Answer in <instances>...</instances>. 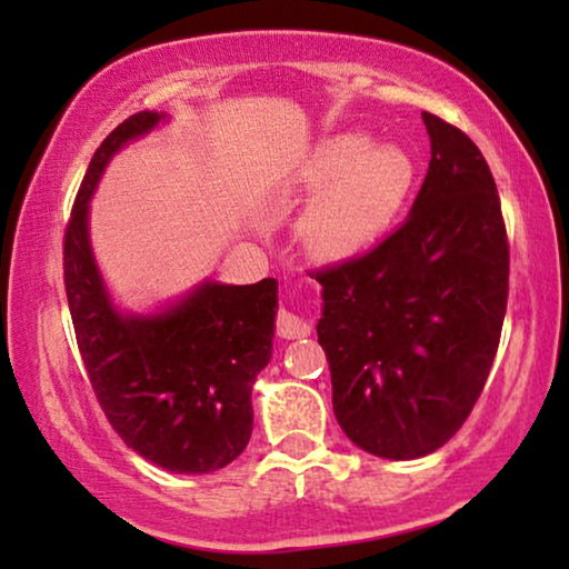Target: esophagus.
<instances>
[{
	"mask_svg": "<svg viewBox=\"0 0 569 569\" xmlns=\"http://www.w3.org/2000/svg\"><path fill=\"white\" fill-rule=\"evenodd\" d=\"M277 333L282 339H302L310 333V323L306 318L292 313V310H279L277 313Z\"/></svg>",
	"mask_w": 569,
	"mask_h": 569,
	"instance_id": "obj_1",
	"label": "esophagus"
}]
</instances>
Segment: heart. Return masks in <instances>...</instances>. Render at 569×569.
Here are the masks:
<instances>
[{
    "label": "heart",
    "mask_w": 569,
    "mask_h": 569,
    "mask_svg": "<svg viewBox=\"0 0 569 569\" xmlns=\"http://www.w3.org/2000/svg\"><path fill=\"white\" fill-rule=\"evenodd\" d=\"M417 181L415 158L362 131L326 137L292 173L295 189L316 193L300 217V240L313 259L341 263L378 243L407 207Z\"/></svg>",
    "instance_id": "1"
}]
</instances>
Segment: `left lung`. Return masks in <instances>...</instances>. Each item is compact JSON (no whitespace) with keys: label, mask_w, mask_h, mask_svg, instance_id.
I'll use <instances>...</instances> for the list:
<instances>
[{"label":"left lung","mask_w":569,"mask_h":569,"mask_svg":"<svg viewBox=\"0 0 569 569\" xmlns=\"http://www.w3.org/2000/svg\"><path fill=\"white\" fill-rule=\"evenodd\" d=\"M422 121L432 158L401 228L313 271L333 415L355 446L391 461L422 458L461 430L508 308V232L485 154L438 116Z\"/></svg>","instance_id":"8db88e82"}]
</instances>
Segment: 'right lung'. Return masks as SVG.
<instances>
[{
    "label": "right lung",
    "mask_w": 569,
    "mask_h": 569,
    "mask_svg": "<svg viewBox=\"0 0 569 569\" xmlns=\"http://www.w3.org/2000/svg\"><path fill=\"white\" fill-rule=\"evenodd\" d=\"M162 119L129 116L92 154L64 232V287L90 386L119 438L173 473H209L251 440V388L271 360L277 279L201 282L154 316L116 310L90 248V197L108 160Z\"/></svg>",
    "instance_id": "add662e5"
}]
</instances>
